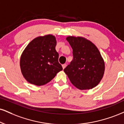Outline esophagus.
<instances>
[{
    "mask_svg": "<svg viewBox=\"0 0 124 124\" xmlns=\"http://www.w3.org/2000/svg\"><path fill=\"white\" fill-rule=\"evenodd\" d=\"M66 64H63V65H62V68H63V69H65V68H66Z\"/></svg>",
    "mask_w": 124,
    "mask_h": 124,
    "instance_id": "obj_1",
    "label": "esophagus"
}]
</instances>
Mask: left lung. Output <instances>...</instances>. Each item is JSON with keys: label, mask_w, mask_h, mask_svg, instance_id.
Instances as JSON below:
<instances>
[{"label": "left lung", "mask_w": 124, "mask_h": 124, "mask_svg": "<svg viewBox=\"0 0 124 124\" xmlns=\"http://www.w3.org/2000/svg\"><path fill=\"white\" fill-rule=\"evenodd\" d=\"M73 59L64 69L71 84L80 90L92 89L100 83L105 72V62L99 50L82 37L69 36Z\"/></svg>", "instance_id": "left-lung-1"}]
</instances>
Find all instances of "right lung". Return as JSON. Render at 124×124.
I'll return each mask as SVG.
<instances>
[{"label":"right lung","instance_id":"add662e5","mask_svg":"<svg viewBox=\"0 0 124 124\" xmlns=\"http://www.w3.org/2000/svg\"><path fill=\"white\" fill-rule=\"evenodd\" d=\"M56 38L48 35L34 39L26 46L20 59L23 76L31 84L43 85L63 70L58 62Z\"/></svg>","mask_w":124,"mask_h":124}]
</instances>
